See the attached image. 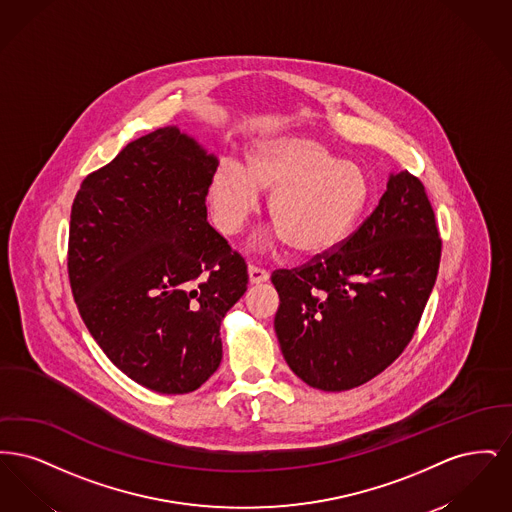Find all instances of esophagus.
Segmentation results:
<instances>
[{
	"label": "esophagus",
	"mask_w": 512,
	"mask_h": 512,
	"mask_svg": "<svg viewBox=\"0 0 512 512\" xmlns=\"http://www.w3.org/2000/svg\"><path fill=\"white\" fill-rule=\"evenodd\" d=\"M247 272H249V282L251 284H261V282H267L268 280V270H265V268L249 265Z\"/></svg>",
	"instance_id": "1"
}]
</instances>
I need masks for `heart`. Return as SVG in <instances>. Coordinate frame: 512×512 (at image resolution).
Instances as JSON below:
<instances>
[{
  "label": "heart",
  "instance_id": "heart-1",
  "mask_svg": "<svg viewBox=\"0 0 512 512\" xmlns=\"http://www.w3.org/2000/svg\"><path fill=\"white\" fill-rule=\"evenodd\" d=\"M259 192H272L270 219L299 255H326L353 232L370 197L366 172L341 161L307 138L259 142L247 165L222 161L213 174L209 199L220 230L236 234L259 207Z\"/></svg>",
  "mask_w": 512,
  "mask_h": 512
}]
</instances>
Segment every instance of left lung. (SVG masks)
Segmentation results:
<instances>
[{
    "label": "left lung",
    "instance_id": "left-lung-1",
    "mask_svg": "<svg viewBox=\"0 0 512 512\" xmlns=\"http://www.w3.org/2000/svg\"><path fill=\"white\" fill-rule=\"evenodd\" d=\"M439 257L424 184L391 174L376 209L338 249L272 272L286 363L322 391L353 390L384 372L413 340Z\"/></svg>",
    "mask_w": 512,
    "mask_h": 512
}]
</instances>
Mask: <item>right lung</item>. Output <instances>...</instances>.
<instances>
[{
  "instance_id": "add662e5",
  "label": "right lung",
  "mask_w": 512,
  "mask_h": 512,
  "mask_svg": "<svg viewBox=\"0 0 512 512\" xmlns=\"http://www.w3.org/2000/svg\"><path fill=\"white\" fill-rule=\"evenodd\" d=\"M219 167L176 126L130 142L74 197L69 280L109 361L157 393H190L219 368L220 322L247 265L207 222Z\"/></svg>"
}]
</instances>
